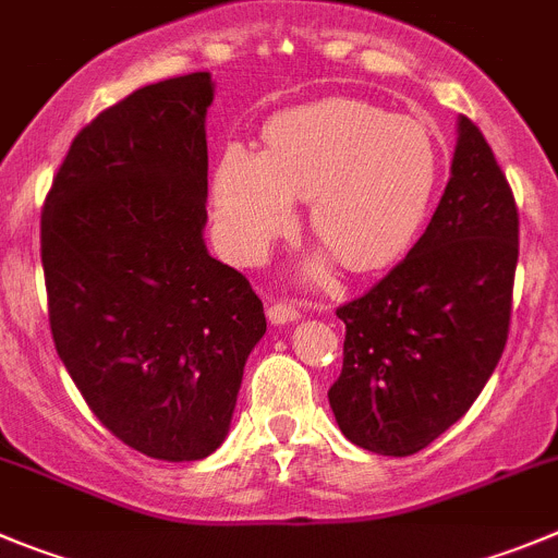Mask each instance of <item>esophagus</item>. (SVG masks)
Returning <instances> with one entry per match:
<instances>
[{
	"label": "esophagus",
	"mask_w": 558,
	"mask_h": 558,
	"mask_svg": "<svg viewBox=\"0 0 558 558\" xmlns=\"http://www.w3.org/2000/svg\"><path fill=\"white\" fill-rule=\"evenodd\" d=\"M299 318V310H295L290 301H274V304L268 306V320L274 326H282V324H290V320Z\"/></svg>",
	"instance_id": "1"
}]
</instances>
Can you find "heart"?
<instances>
[{
	"mask_svg": "<svg viewBox=\"0 0 558 558\" xmlns=\"http://www.w3.org/2000/svg\"><path fill=\"white\" fill-rule=\"evenodd\" d=\"M268 151L227 143L213 173L223 252L254 263L310 198V227L342 268L365 274L403 254L432 202L439 149L409 116L356 99H320L265 126Z\"/></svg>",
	"mask_w": 558,
	"mask_h": 558,
	"instance_id": "1",
	"label": "heart"
}]
</instances>
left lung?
I'll return each mask as SVG.
<instances>
[{"label": "left lung", "mask_w": 558, "mask_h": 558, "mask_svg": "<svg viewBox=\"0 0 558 558\" xmlns=\"http://www.w3.org/2000/svg\"><path fill=\"white\" fill-rule=\"evenodd\" d=\"M518 204L489 143L459 116L451 179L426 232L365 295L337 306L340 432L409 457L459 421L493 376L512 318Z\"/></svg>", "instance_id": "left-lung-1"}]
</instances>
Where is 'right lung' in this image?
I'll return each mask as SVG.
<instances>
[{
  "mask_svg": "<svg viewBox=\"0 0 558 558\" xmlns=\"http://www.w3.org/2000/svg\"><path fill=\"white\" fill-rule=\"evenodd\" d=\"M207 71L137 88L82 126L40 209L49 326L101 426L166 462L223 442L263 301L209 257Z\"/></svg>",
  "mask_w": 558,
  "mask_h": 558,
  "instance_id": "1",
  "label": "right lung"
}]
</instances>
